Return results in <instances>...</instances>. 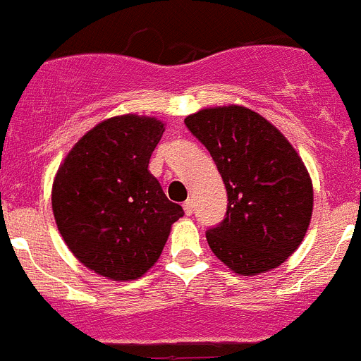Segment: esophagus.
Wrapping results in <instances>:
<instances>
[{
	"label": "esophagus",
	"mask_w": 361,
	"mask_h": 361,
	"mask_svg": "<svg viewBox=\"0 0 361 361\" xmlns=\"http://www.w3.org/2000/svg\"><path fill=\"white\" fill-rule=\"evenodd\" d=\"M183 207H184V213L191 214V213H193V200H191V198H188L186 202L183 204Z\"/></svg>",
	"instance_id": "1"
}]
</instances>
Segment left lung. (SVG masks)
<instances>
[{"instance_id":"obj_1","label":"left lung","mask_w":361,"mask_h":361,"mask_svg":"<svg viewBox=\"0 0 361 361\" xmlns=\"http://www.w3.org/2000/svg\"><path fill=\"white\" fill-rule=\"evenodd\" d=\"M184 123L227 190L226 216L206 233L214 256L241 276L279 267L312 220V178L299 154L263 116L240 105L204 109Z\"/></svg>"}]
</instances>
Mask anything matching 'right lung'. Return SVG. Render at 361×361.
<instances>
[{
    "label": "right lung",
    "instance_id": "add662e5",
    "mask_svg": "<svg viewBox=\"0 0 361 361\" xmlns=\"http://www.w3.org/2000/svg\"><path fill=\"white\" fill-rule=\"evenodd\" d=\"M164 123L135 114L91 128L59 168L55 221L77 259L100 276L137 279L159 259L183 216L148 170Z\"/></svg>",
    "mask_w": 361,
    "mask_h": 361
}]
</instances>
